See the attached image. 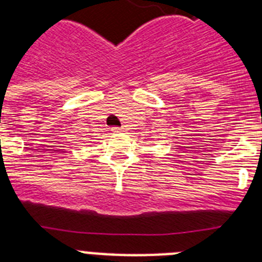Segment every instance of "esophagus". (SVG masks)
<instances>
[{
    "instance_id": "esophagus-1",
    "label": "esophagus",
    "mask_w": 262,
    "mask_h": 262,
    "mask_svg": "<svg viewBox=\"0 0 262 262\" xmlns=\"http://www.w3.org/2000/svg\"><path fill=\"white\" fill-rule=\"evenodd\" d=\"M111 131H113V133H120V131H122V128H119V127H113V128H111Z\"/></svg>"
}]
</instances>
